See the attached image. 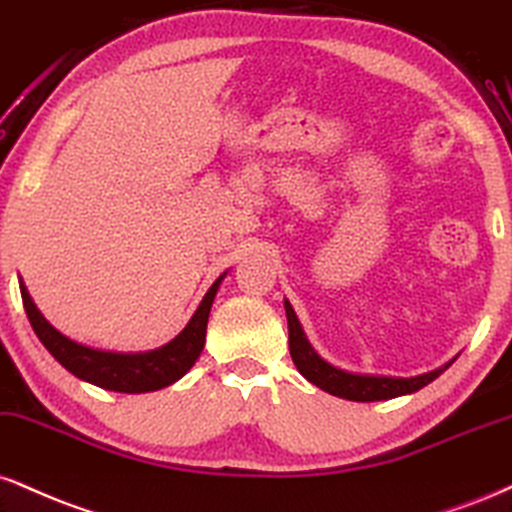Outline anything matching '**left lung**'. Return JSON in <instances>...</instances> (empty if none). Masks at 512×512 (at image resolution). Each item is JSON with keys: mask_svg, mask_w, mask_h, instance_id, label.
<instances>
[{"mask_svg": "<svg viewBox=\"0 0 512 512\" xmlns=\"http://www.w3.org/2000/svg\"><path fill=\"white\" fill-rule=\"evenodd\" d=\"M283 307H286L288 317V348H291V357L298 367V372L310 381V384L319 386V389L331 393V396L346 398V400H357V403H372V400H389L405 396V393L420 391L422 386L432 384V381L439 377V374L446 372L448 367L453 365L446 362V365L439 369H432V372L420 374V377H381V374H353L346 372V369H338L329 362L322 360L315 353V348L307 341L303 326H300L298 317H295L293 307L288 300H283Z\"/></svg>", "mask_w": 512, "mask_h": 512, "instance_id": "left-lung-1", "label": "left lung"}]
</instances>
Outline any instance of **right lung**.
<instances>
[{
	"instance_id": "obj_1",
	"label": "right lung",
	"mask_w": 512,
	"mask_h": 512,
	"mask_svg": "<svg viewBox=\"0 0 512 512\" xmlns=\"http://www.w3.org/2000/svg\"><path fill=\"white\" fill-rule=\"evenodd\" d=\"M224 276L226 272L209 286V291L202 298V303L197 305L195 315L190 317L186 329L174 341L166 343V346L147 350V353H112V350H97L71 341L69 336L61 334L42 317V312L35 307L23 281L21 298L30 326L38 334L42 346L54 355V360L61 367L69 369L78 379L100 386V389L119 393H147L171 386L195 365L202 348H205L209 310H212L214 295H217L219 283L224 281Z\"/></svg>"
}]
</instances>
